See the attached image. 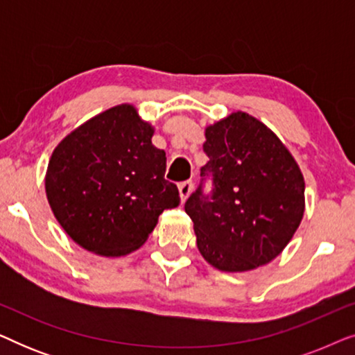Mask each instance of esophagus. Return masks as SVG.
I'll return each mask as SVG.
<instances>
[{"label": "esophagus", "mask_w": 355, "mask_h": 355, "mask_svg": "<svg viewBox=\"0 0 355 355\" xmlns=\"http://www.w3.org/2000/svg\"><path fill=\"white\" fill-rule=\"evenodd\" d=\"M193 191V182L192 181H184L179 184V193H181V198L186 202V198L191 196V192Z\"/></svg>", "instance_id": "obj_1"}]
</instances>
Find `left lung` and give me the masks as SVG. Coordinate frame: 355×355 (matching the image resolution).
<instances>
[{"label": "left lung", "mask_w": 355, "mask_h": 355, "mask_svg": "<svg viewBox=\"0 0 355 355\" xmlns=\"http://www.w3.org/2000/svg\"><path fill=\"white\" fill-rule=\"evenodd\" d=\"M205 137L208 162L184 205L198 250L223 271L268 263L302 221V173L279 139L242 111L207 128ZM208 178L212 191L205 194Z\"/></svg>", "instance_id": "obj_1"}]
</instances>
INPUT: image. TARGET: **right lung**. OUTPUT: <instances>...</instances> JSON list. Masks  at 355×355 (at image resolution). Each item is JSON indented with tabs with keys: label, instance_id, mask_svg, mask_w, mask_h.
I'll list each match as a JSON object with an SVG mask.
<instances>
[{
	"label": "right lung",
	"instance_id": "1",
	"mask_svg": "<svg viewBox=\"0 0 355 355\" xmlns=\"http://www.w3.org/2000/svg\"><path fill=\"white\" fill-rule=\"evenodd\" d=\"M130 105L114 106L71 132L48 163L46 197L72 241L106 257L147 241L166 208L179 205L164 179L166 153Z\"/></svg>",
	"mask_w": 355,
	"mask_h": 355
}]
</instances>
